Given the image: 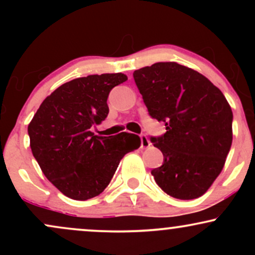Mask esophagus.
<instances>
[{
    "instance_id": "34e87169",
    "label": "esophagus",
    "mask_w": 255,
    "mask_h": 255,
    "mask_svg": "<svg viewBox=\"0 0 255 255\" xmlns=\"http://www.w3.org/2000/svg\"><path fill=\"white\" fill-rule=\"evenodd\" d=\"M140 141H141V147H144V148L150 147L151 142H150V140L147 139V136L145 135V134H141V135H140Z\"/></svg>"
}]
</instances>
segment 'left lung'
I'll use <instances>...</instances> for the list:
<instances>
[{
  "mask_svg": "<svg viewBox=\"0 0 255 255\" xmlns=\"http://www.w3.org/2000/svg\"><path fill=\"white\" fill-rule=\"evenodd\" d=\"M144 103L166 133L152 137L164 163L151 174L172 198L197 199L223 170L233 142V111L222 91L194 69L158 62L133 73Z\"/></svg>",
  "mask_w": 255,
  "mask_h": 255,
  "instance_id": "1",
  "label": "left lung"
}]
</instances>
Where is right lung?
I'll return each instance as SVG.
<instances>
[{
    "label": "right lung",
    "instance_id": "right-lung-1",
    "mask_svg": "<svg viewBox=\"0 0 255 255\" xmlns=\"http://www.w3.org/2000/svg\"><path fill=\"white\" fill-rule=\"evenodd\" d=\"M122 73L87 75L57 87L28 125L30 146L43 174L66 197L87 200L110 183L128 152L140 146L131 133L98 136L91 127L107 119L111 89L127 80Z\"/></svg>",
    "mask_w": 255,
    "mask_h": 255
}]
</instances>
